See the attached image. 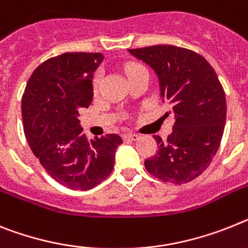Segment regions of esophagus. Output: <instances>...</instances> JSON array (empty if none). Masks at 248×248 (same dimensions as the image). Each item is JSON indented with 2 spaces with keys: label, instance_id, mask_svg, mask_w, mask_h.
<instances>
[{
  "label": "esophagus",
  "instance_id": "esophagus-1",
  "mask_svg": "<svg viewBox=\"0 0 248 248\" xmlns=\"http://www.w3.org/2000/svg\"><path fill=\"white\" fill-rule=\"evenodd\" d=\"M124 139H126V140H131V141H137L139 139H140V136H139L137 134H124Z\"/></svg>",
  "mask_w": 248,
  "mask_h": 248
}]
</instances>
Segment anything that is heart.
<instances>
[{
	"mask_svg": "<svg viewBox=\"0 0 248 248\" xmlns=\"http://www.w3.org/2000/svg\"><path fill=\"white\" fill-rule=\"evenodd\" d=\"M141 68H143V66L139 65V64H131V65H128L127 68H126V73H127V76L130 77L132 73H135L136 70L141 69ZM99 83H101V74H99V73H97L94 77V88L95 89H98Z\"/></svg>",
	"mask_w": 248,
	"mask_h": 248,
	"instance_id": "heart-1",
	"label": "heart"
}]
</instances>
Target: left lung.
Instances as JSON below:
<instances>
[{"mask_svg": "<svg viewBox=\"0 0 248 248\" xmlns=\"http://www.w3.org/2000/svg\"><path fill=\"white\" fill-rule=\"evenodd\" d=\"M128 51L155 70L163 103L171 106L175 118L166 141L154 136L159 150L145 160V168L163 182H191L220 145L227 113L223 87L211 64L189 49L154 45Z\"/></svg>", "mask_w": 248, "mask_h": 248, "instance_id": "8db88e82", "label": "left lung"}]
</instances>
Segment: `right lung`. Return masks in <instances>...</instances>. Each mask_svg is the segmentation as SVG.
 <instances>
[{
	"label": "right lung",
	"mask_w": 248,
	"mask_h": 248,
	"mask_svg": "<svg viewBox=\"0 0 248 248\" xmlns=\"http://www.w3.org/2000/svg\"><path fill=\"white\" fill-rule=\"evenodd\" d=\"M101 53H64L37 66L21 99L24 132L34 155L54 180L88 190L113 170L122 139L116 134L88 141L79 111L93 99V73Z\"/></svg>",
	"instance_id": "obj_1"
}]
</instances>
